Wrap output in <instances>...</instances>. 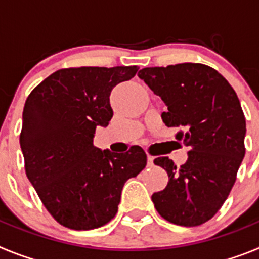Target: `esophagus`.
<instances>
[{
    "label": "esophagus",
    "mask_w": 259,
    "mask_h": 259,
    "mask_svg": "<svg viewBox=\"0 0 259 259\" xmlns=\"http://www.w3.org/2000/svg\"><path fill=\"white\" fill-rule=\"evenodd\" d=\"M154 164V158L152 155H148V166H153Z\"/></svg>",
    "instance_id": "34e87169"
}]
</instances>
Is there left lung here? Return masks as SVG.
<instances>
[{
  "instance_id": "1",
  "label": "left lung",
  "mask_w": 259,
  "mask_h": 259,
  "mask_svg": "<svg viewBox=\"0 0 259 259\" xmlns=\"http://www.w3.org/2000/svg\"><path fill=\"white\" fill-rule=\"evenodd\" d=\"M137 75L167 106L164 124L187 130L176 139L189 148L179 168L168 157L154 159L167 171L168 183L153 193V203L171 223L200 226L227 200L245 155L246 123L239 97L218 71L201 63L146 67Z\"/></svg>"
}]
</instances>
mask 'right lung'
<instances>
[{
    "label": "right lung",
    "instance_id": "right-lung-1",
    "mask_svg": "<svg viewBox=\"0 0 259 259\" xmlns=\"http://www.w3.org/2000/svg\"><path fill=\"white\" fill-rule=\"evenodd\" d=\"M137 66L62 68L41 81L23 110L20 148L26 174L52 217L76 231L115 217L123 185L146 166L140 146L125 153L93 145L113 118L110 93Z\"/></svg>",
    "mask_w": 259,
    "mask_h": 259
}]
</instances>
